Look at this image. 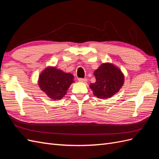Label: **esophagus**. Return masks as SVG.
Here are the masks:
<instances>
[{
    "label": "esophagus",
    "mask_w": 159,
    "mask_h": 159,
    "mask_svg": "<svg viewBox=\"0 0 159 159\" xmlns=\"http://www.w3.org/2000/svg\"><path fill=\"white\" fill-rule=\"evenodd\" d=\"M78 81H81V82H86V81H87V79L86 78H78Z\"/></svg>",
    "instance_id": "obj_1"
}]
</instances>
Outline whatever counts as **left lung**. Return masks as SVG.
<instances>
[{
	"label": "left lung",
	"instance_id": "8db88e82",
	"mask_svg": "<svg viewBox=\"0 0 159 159\" xmlns=\"http://www.w3.org/2000/svg\"><path fill=\"white\" fill-rule=\"evenodd\" d=\"M96 81L89 88L99 99H107L117 93L124 84V75L121 70L111 63H104L95 70Z\"/></svg>",
	"mask_w": 159,
	"mask_h": 159
}]
</instances>
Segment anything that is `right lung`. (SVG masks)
Returning a JSON list of instances; mask_svg holds the SVG:
<instances>
[{"label": "right lung", "instance_id": "obj_1", "mask_svg": "<svg viewBox=\"0 0 159 159\" xmlns=\"http://www.w3.org/2000/svg\"><path fill=\"white\" fill-rule=\"evenodd\" d=\"M38 82L41 90L50 99L58 100L66 94L74 81L72 74L50 66L42 71Z\"/></svg>", "mask_w": 159, "mask_h": 159}]
</instances>
